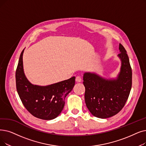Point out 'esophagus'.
<instances>
[{"label": "esophagus", "mask_w": 146, "mask_h": 146, "mask_svg": "<svg viewBox=\"0 0 146 146\" xmlns=\"http://www.w3.org/2000/svg\"><path fill=\"white\" fill-rule=\"evenodd\" d=\"M76 81L77 82H80L82 81V79L80 76H77L76 78Z\"/></svg>", "instance_id": "34e87169"}]
</instances>
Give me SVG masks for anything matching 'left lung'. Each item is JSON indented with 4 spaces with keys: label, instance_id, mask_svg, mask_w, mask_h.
<instances>
[{
    "label": "left lung",
    "instance_id": "1",
    "mask_svg": "<svg viewBox=\"0 0 146 146\" xmlns=\"http://www.w3.org/2000/svg\"><path fill=\"white\" fill-rule=\"evenodd\" d=\"M120 71L116 79H106L96 73H85L83 84L87 108L94 116L106 119L116 115L124 107L132 87V69L126 50L119 44Z\"/></svg>",
    "mask_w": 146,
    "mask_h": 146
}]
</instances>
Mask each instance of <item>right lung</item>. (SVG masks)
I'll use <instances>...</instances> for the list:
<instances>
[{"instance_id":"add662e5","label":"right lung","mask_w":146,"mask_h":146,"mask_svg":"<svg viewBox=\"0 0 146 146\" xmlns=\"http://www.w3.org/2000/svg\"><path fill=\"white\" fill-rule=\"evenodd\" d=\"M21 53L16 70V88L26 109L36 117L51 120L61 113L65 104V98L75 84V77L48 86L31 84L23 70V55Z\"/></svg>"}]
</instances>
